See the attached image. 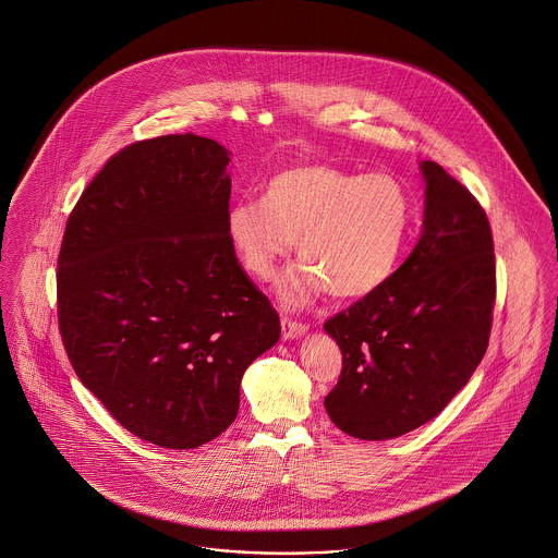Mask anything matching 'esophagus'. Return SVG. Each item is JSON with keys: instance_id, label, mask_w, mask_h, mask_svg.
I'll use <instances>...</instances> for the list:
<instances>
[{"instance_id": "obj_1", "label": "esophagus", "mask_w": 558, "mask_h": 558, "mask_svg": "<svg viewBox=\"0 0 558 558\" xmlns=\"http://www.w3.org/2000/svg\"><path fill=\"white\" fill-rule=\"evenodd\" d=\"M307 332V326L294 319L282 318V337L284 341H292V339H301Z\"/></svg>"}]
</instances>
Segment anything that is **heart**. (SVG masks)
<instances>
[{"label": "heart", "mask_w": 558, "mask_h": 558, "mask_svg": "<svg viewBox=\"0 0 558 558\" xmlns=\"http://www.w3.org/2000/svg\"><path fill=\"white\" fill-rule=\"evenodd\" d=\"M412 198L396 175H360L332 165H299L276 173L264 201H239L226 232L240 264L269 280L294 248L305 259L278 284L289 310L330 291L353 301L396 274L412 226Z\"/></svg>", "instance_id": "obj_1"}]
</instances>
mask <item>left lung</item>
I'll use <instances>...</instances> for the list:
<instances>
[{
	"mask_svg": "<svg viewBox=\"0 0 558 558\" xmlns=\"http://www.w3.org/2000/svg\"><path fill=\"white\" fill-rule=\"evenodd\" d=\"M423 232L385 287L328 319L343 353L324 399L343 433L385 441L435 418L485 355L496 299L494 240L473 194L433 160Z\"/></svg>",
	"mask_w": 558,
	"mask_h": 558,
	"instance_id": "1",
	"label": "left lung"
}]
</instances>
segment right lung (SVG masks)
<instances>
[{
    "label": "right lung",
    "mask_w": 558,
    "mask_h": 558,
    "mask_svg": "<svg viewBox=\"0 0 558 558\" xmlns=\"http://www.w3.org/2000/svg\"><path fill=\"white\" fill-rule=\"evenodd\" d=\"M230 160L194 133L128 146L81 194L58 257L60 335L81 383L169 450L232 425L242 374L280 339L226 232Z\"/></svg>",
    "instance_id": "right-lung-1"
}]
</instances>
